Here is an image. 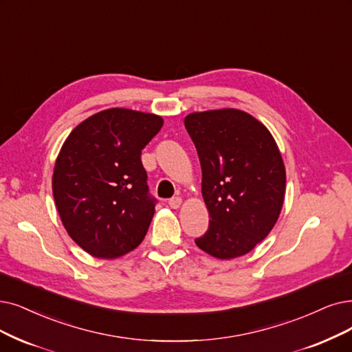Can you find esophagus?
Wrapping results in <instances>:
<instances>
[{
    "label": "esophagus",
    "mask_w": 352,
    "mask_h": 352,
    "mask_svg": "<svg viewBox=\"0 0 352 352\" xmlns=\"http://www.w3.org/2000/svg\"><path fill=\"white\" fill-rule=\"evenodd\" d=\"M180 205H182V198H179V196H175V198L168 199V206L173 208V209L180 208Z\"/></svg>",
    "instance_id": "esophagus-1"
}]
</instances>
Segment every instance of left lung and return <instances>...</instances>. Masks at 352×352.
Wrapping results in <instances>:
<instances>
[{
	"label": "left lung",
	"mask_w": 352,
	"mask_h": 352,
	"mask_svg": "<svg viewBox=\"0 0 352 352\" xmlns=\"http://www.w3.org/2000/svg\"><path fill=\"white\" fill-rule=\"evenodd\" d=\"M185 127L199 156L210 218L195 243L221 260L244 256L269 235L282 210V154L265 125L240 109L192 112Z\"/></svg>",
	"instance_id": "1"
}]
</instances>
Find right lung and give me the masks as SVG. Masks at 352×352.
Masks as SVG:
<instances>
[{"label":"right lung","mask_w":352,"mask_h":352,"mask_svg":"<svg viewBox=\"0 0 352 352\" xmlns=\"http://www.w3.org/2000/svg\"><path fill=\"white\" fill-rule=\"evenodd\" d=\"M163 125L156 114L109 108L69 134L53 170V198L70 238L96 258H118L144 240L156 199L142 150Z\"/></svg>","instance_id":"right-lung-1"}]
</instances>
